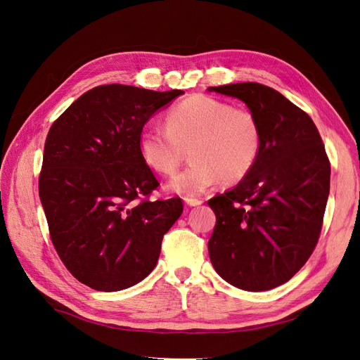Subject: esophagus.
<instances>
[{"mask_svg": "<svg viewBox=\"0 0 360 360\" xmlns=\"http://www.w3.org/2000/svg\"><path fill=\"white\" fill-rule=\"evenodd\" d=\"M184 202H186V205L189 207H195V205H200L202 201L198 198H184Z\"/></svg>", "mask_w": 360, "mask_h": 360, "instance_id": "esophagus-1", "label": "esophagus"}]
</instances>
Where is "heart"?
<instances>
[{"instance_id":"heart-1","label":"heart","mask_w":360,"mask_h":360,"mask_svg":"<svg viewBox=\"0 0 360 360\" xmlns=\"http://www.w3.org/2000/svg\"><path fill=\"white\" fill-rule=\"evenodd\" d=\"M138 146L147 165L167 177L177 172L189 150L191 163L168 189L197 197L219 180L236 184L249 176L261 151V127L250 111L197 94L171 108L165 127L141 130Z\"/></svg>"}]
</instances>
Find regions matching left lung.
I'll use <instances>...</instances> for the list:
<instances>
[{"label":"left lung","mask_w":360,"mask_h":360,"mask_svg":"<svg viewBox=\"0 0 360 360\" xmlns=\"http://www.w3.org/2000/svg\"><path fill=\"white\" fill-rule=\"evenodd\" d=\"M243 101L261 127L254 169L237 186L207 201L216 225L212 264L246 291L285 284L319 243L330 188V162L312 118L263 84L210 86Z\"/></svg>","instance_id":"obj_1"}]
</instances>
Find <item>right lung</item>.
<instances>
[{"instance_id": "right-lung-1", "label": "right lung", "mask_w": 360, "mask_h": 360, "mask_svg": "<svg viewBox=\"0 0 360 360\" xmlns=\"http://www.w3.org/2000/svg\"><path fill=\"white\" fill-rule=\"evenodd\" d=\"M181 90L99 85L51 126L39 195L60 259L82 284L118 291L155 269L180 198L150 200L159 181L141 158L139 134Z\"/></svg>"}]
</instances>
